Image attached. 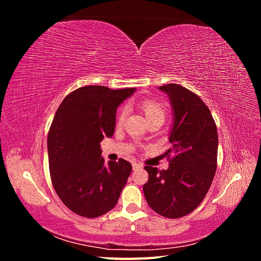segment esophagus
Masks as SVG:
<instances>
[{
	"label": "esophagus",
	"mask_w": 261,
	"mask_h": 261,
	"mask_svg": "<svg viewBox=\"0 0 261 261\" xmlns=\"http://www.w3.org/2000/svg\"><path fill=\"white\" fill-rule=\"evenodd\" d=\"M140 168H143V164H139V163H133V170L135 171V170H138V169H140Z\"/></svg>",
	"instance_id": "34e87169"
}]
</instances>
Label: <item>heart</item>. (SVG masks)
<instances>
[{
  "label": "heart",
  "instance_id": "heart-1",
  "mask_svg": "<svg viewBox=\"0 0 261 261\" xmlns=\"http://www.w3.org/2000/svg\"><path fill=\"white\" fill-rule=\"evenodd\" d=\"M140 108L143 110L147 120H153V118H161V120H164V115H165V110L164 107L155 100H143L140 102ZM126 114V109L122 108L118 112L117 115V125H121L124 121V117Z\"/></svg>",
  "mask_w": 261,
  "mask_h": 261
}]
</instances>
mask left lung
Returning <instances> with one entry per match:
<instances>
[{
  "instance_id": "1",
  "label": "left lung",
  "mask_w": 261,
  "mask_h": 261,
  "mask_svg": "<svg viewBox=\"0 0 261 261\" xmlns=\"http://www.w3.org/2000/svg\"><path fill=\"white\" fill-rule=\"evenodd\" d=\"M173 112L168 170L145 167L144 194L149 207L170 219L184 217L203 200L217 170L218 132L210 110L196 93L177 84L159 87Z\"/></svg>"
}]
</instances>
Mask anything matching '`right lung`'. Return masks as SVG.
I'll return each instance as SVG.
<instances>
[{
  "mask_svg": "<svg viewBox=\"0 0 261 261\" xmlns=\"http://www.w3.org/2000/svg\"><path fill=\"white\" fill-rule=\"evenodd\" d=\"M135 88L85 86L62 101L48 134L53 187L65 206L86 218L115 207L132 172L124 159L105 164L100 143L112 137L116 109Z\"/></svg>",
  "mask_w": 261,
  "mask_h": 261,
  "instance_id": "1",
  "label": "right lung"
}]
</instances>
